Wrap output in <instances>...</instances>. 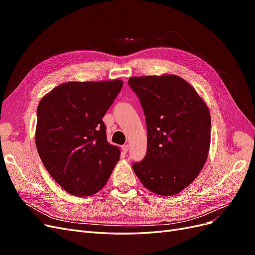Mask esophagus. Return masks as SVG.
I'll use <instances>...</instances> for the list:
<instances>
[{
  "mask_svg": "<svg viewBox=\"0 0 255 255\" xmlns=\"http://www.w3.org/2000/svg\"><path fill=\"white\" fill-rule=\"evenodd\" d=\"M122 151L125 152V153H127L128 151V144H123L122 145Z\"/></svg>",
  "mask_w": 255,
  "mask_h": 255,
  "instance_id": "1",
  "label": "esophagus"
}]
</instances>
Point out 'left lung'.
Wrapping results in <instances>:
<instances>
[{
    "label": "left lung",
    "mask_w": 255,
    "mask_h": 255,
    "mask_svg": "<svg viewBox=\"0 0 255 255\" xmlns=\"http://www.w3.org/2000/svg\"><path fill=\"white\" fill-rule=\"evenodd\" d=\"M146 123V154L132 165L143 186L172 196L203 168L211 142V115L194 87L176 75L128 80Z\"/></svg>",
    "instance_id": "1"
}]
</instances>
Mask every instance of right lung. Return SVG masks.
<instances>
[{"mask_svg": "<svg viewBox=\"0 0 255 255\" xmlns=\"http://www.w3.org/2000/svg\"><path fill=\"white\" fill-rule=\"evenodd\" d=\"M122 81L69 82L37 107V151L54 181L67 192L87 197L106 184L120 156L107 142L103 117Z\"/></svg>", "mask_w": 255, "mask_h": 255, "instance_id": "right-lung-1", "label": "right lung"}]
</instances>
